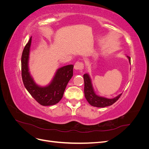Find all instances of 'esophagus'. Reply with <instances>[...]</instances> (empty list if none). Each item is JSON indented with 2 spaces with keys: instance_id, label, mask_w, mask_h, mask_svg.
<instances>
[{
  "instance_id": "34e87169",
  "label": "esophagus",
  "mask_w": 149,
  "mask_h": 149,
  "mask_svg": "<svg viewBox=\"0 0 149 149\" xmlns=\"http://www.w3.org/2000/svg\"><path fill=\"white\" fill-rule=\"evenodd\" d=\"M84 65L81 62H76L74 65V68L76 70H81L83 69Z\"/></svg>"
}]
</instances>
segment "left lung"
<instances>
[{
  "label": "left lung",
  "instance_id": "obj_1",
  "mask_svg": "<svg viewBox=\"0 0 149 149\" xmlns=\"http://www.w3.org/2000/svg\"><path fill=\"white\" fill-rule=\"evenodd\" d=\"M129 61L130 64V58L127 56ZM84 81V96L88 102L92 106L97 107H105L107 106H111L114 102L119 100L121 94L114 98H107L102 96H100L96 94L93 86L91 78L89 74L86 73L83 75Z\"/></svg>",
  "mask_w": 149,
  "mask_h": 149
}]
</instances>
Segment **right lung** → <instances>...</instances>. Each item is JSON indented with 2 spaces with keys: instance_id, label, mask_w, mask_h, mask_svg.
Segmentation results:
<instances>
[{
  "instance_id": "right-lung-1",
  "label": "right lung",
  "mask_w": 149,
  "mask_h": 149,
  "mask_svg": "<svg viewBox=\"0 0 149 149\" xmlns=\"http://www.w3.org/2000/svg\"><path fill=\"white\" fill-rule=\"evenodd\" d=\"M31 37L26 45L22 55V77L25 88L35 100L42 106L55 105L63 96L69 81L73 76V65H69L58 68L51 82L41 86L35 82L29 71V56Z\"/></svg>"
}]
</instances>
